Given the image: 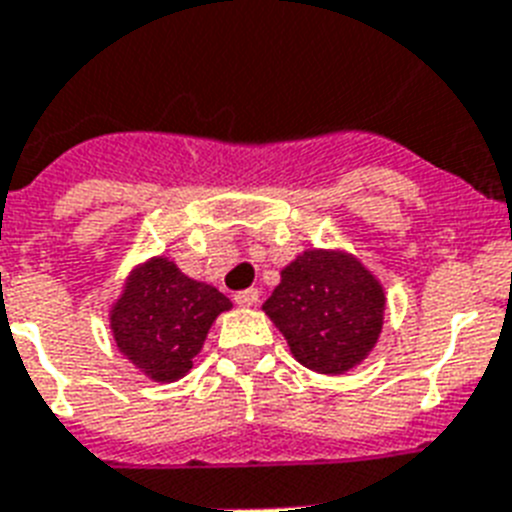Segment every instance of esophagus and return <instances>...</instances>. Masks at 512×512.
Returning a JSON list of instances; mask_svg holds the SVG:
<instances>
[{
	"label": "esophagus",
	"mask_w": 512,
	"mask_h": 512,
	"mask_svg": "<svg viewBox=\"0 0 512 512\" xmlns=\"http://www.w3.org/2000/svg\"><path fill=\"white\" fill-rule=\"evenodd\" d=\"M234 299H236V305H239V307H252V305H257L260 292H257V289H242V292L234 294Z\"/></svg>",
	"instance_id": "obj_1"
}]
</instances>
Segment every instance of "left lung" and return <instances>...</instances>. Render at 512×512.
<instances>
[{
  "instance_id": "8db88e82",
  "label": "left lung",
  "mask_w": 512,
  "mask_h": 512,
  "mask_svg": "<svg viewBox=\"0 0 512 512\" xmlns=\"http://www.w3.org/2000/svg\"><path fill=\"white\" fill-rule=\"evenodd\" d=\"M263 310L305 368L342 373L376 344L384 289L355 257L313 249L281 270Z\"/></svg>"
}]
</instances>
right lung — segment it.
Listing matches in <instances>:
<instances>
[{"label": "right lung", "instance_id": "1", "mask_svg": "<svg viewBox=\"0 0 512 512\" xmlns=\"http://www.w3.org/2000/svg\"><path fill=\"white\" fill-rule=\"evenodd\" d=\"M228 297L215 286L184 276L168 260H152L128 278L112 307V334L120 352L155 381H176L189 373L207 331Z\"/></svg>", "mask_w": 512, "mask_h": 512}]
</instances>
